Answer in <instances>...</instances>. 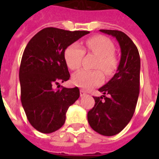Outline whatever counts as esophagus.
<instances>
[{"label":"esophagus","mask_w":159,"mask_h":159,"mask_svg":"<svg viewBox=\"0 0 159 159\" xmlns=\"http://www.w3.org/2000/svg\"><path fill=\"white\" fill-rule=\"evenodd\" d=\"M86 95H87V93L85 92V91H83V90H81V91H80V96H81V97H85Z\"/></svg>","instance_id":"34e87169"}]
</instances>
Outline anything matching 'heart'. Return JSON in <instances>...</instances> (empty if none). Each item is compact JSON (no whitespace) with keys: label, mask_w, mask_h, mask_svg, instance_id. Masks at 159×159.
<instances>
[{"label":"heart","mask_w":159,"mask_h":159,"mask_svg":"<svg viewBox=\"0 0 159 159\" xmlns=\"http://www.w3.org/2000/svg\"><path fill=\"white\" fill-rule=\"evenodd\" d=\"M87 49L97 55L95 63L96 68H101L107 75L111 74L116 70L117 62L114 53L115 46L109 39L104 36H94L86 42ZM84 50L77 43H72L64 51V60L70 69H78L82 63ZM104 76L100 70H80L72 77V82L77 87L89 89L102 84Z\"/></svg>","instance_id":"heart-1"}]
</instances>
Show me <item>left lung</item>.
<instances>
[{"label":"left lung","instance_id":"1","mask_svg":"<svg viewBox=\"0 0 159 159\" xmlns=\"http://www.w3.org/2000/svg\"><path fill=\"white\" fill-rule=\"evenodd\" d=\"M100 31L117 39L121 57L116 74L99 88L102 97H93L95 106L88 111L87 120L98 134L113 136L128 125L135 111L139 93L140 57L135 44L124 32Z\"/></svg>","mask_w":159,"mask_h":159}]
</instances>
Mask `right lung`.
I'll list each match as a JSON object with an SVG mask.
<instances>
[{
    "mask_svg": "<svg viewBox=\"0 0 159 159\" xmlns=\"http://www.w3.org/2000/svg\"><path fill=\"white\" fill-rule=\"evenodd\" d=\"M88 31H69L48 27L31 39L25 48L20 67L21 103L30 125L43 134L63 125L68 107L80 97L78 87L54 89L70 74L65 49Z\"/></svg>",
    "mask_w": 159,
    "mask_h": 159,
    "instance_id": "add662e5",
    "label": "right lung"
}]
</instances>
